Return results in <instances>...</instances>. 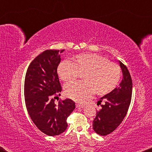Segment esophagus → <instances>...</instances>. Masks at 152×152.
<instances>
[{
    "label": "esophagus",
    "instance_id": "1",
    "mask_svg": "<svg viewBox=\"0 0 152 152\" xmlns=\"http://www.w3.org/2000/svg\"><path fill=\"white\" fill-rule=\"evenodd\" d=\"M76 107L77 108H84V107H86V106H85L84 104H77Z\"/></svg>",
    "mask_w": 152,
    "mask_h": 152
}]
</instances>
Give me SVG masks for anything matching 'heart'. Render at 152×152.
<instances>
[{
  "mask_svg": "<svg viewBox=\"0 0 152 152\" xmlns=\"http://www.w3.org/2000/svg\"><path fill=\"white\" fill-rule=\"evenodd\" d=\"M57 72L66 83L73 82L83 75L84 82L71 83L64 87L66 96L77 102L88 98L94 92L99 96L109 94L117 86L121 77L118 64L92 53L77 55L72 62H61Z\"/></svg>",
  "mask_w": 152,
  "mask_h": 152,
  "instance_id": "obj_1",
  "label": "heart"
}]
</instances>
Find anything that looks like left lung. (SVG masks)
Returning a JSON list of instances; mask_svg holds the SVG:
<instances>
[{
    "label": "left lung",
    "instance_id": "8db88e82",
    "mask_svg": "<svg viewBox=\"0 0 152 152\" xmlns=\"http://www.w3.org/2000/svg\"><path fill=\"white\" fill-rule=\"evenodd\" d=\"M122 75L119 86L109 94L101 97L97 104L102 109L97 111L93 122V130L97 134L107 136L121 124L127 113L132 95V80L125 65L119 61Z\"/></svg>",
    "mask_w": 152,
    "mask_h": 152
}]
</instances>
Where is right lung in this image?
Returning <instances> with one entry per match:
<instances>
[{
    "label": "right lung",
    "mask_w": 152,
    "mask_h": 152,
    "mask_svg": "<svg viewBox=\"0 0 152 152\" xmlns=\"http://www.w3.org/2000/svg\"><path fill=\"white\" fill-rule=\"evenodd\" d=\"M64 50H47L31 62L27 70L24 96L27 110L37 127L50 136H57L67 129L66 120L75 108L72 99L55 103L61 86L57 74Z\"/></svg>",
    "instance_id": "right-lung-1"
}]
</instances>
